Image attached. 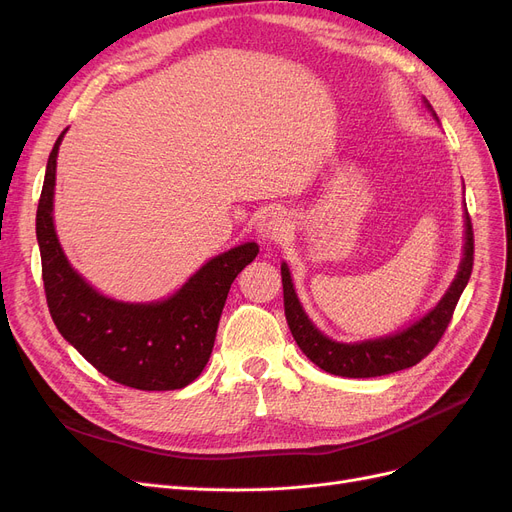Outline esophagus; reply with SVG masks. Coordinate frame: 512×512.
<instances>
[{
	"mask_svg": "<svg viewBox=\"0 0 512 512\" xmlns=\"http://www.w3.org/2000/svg\"><path fill=\"white\" fill-rule=\"evenodd\" d=\"M257 230H259V236H261L263 240H280V238L288 236L290 224H288L286 213L280 211V209L265 211V213L261 215L259 224H257Z\"/></svg>",
	"mask_w": 512,
	"mask_h": 512,
	"instance_id": "34e87169",
	"label": "esophagus"
}]
</instances>
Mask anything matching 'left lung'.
<instances>
[{"mask_svg":"<svg viewBox=\"0 0 512 512\" xmlns=\"http://www.w3.org/2000/svg\"><path fill=\"white\" fill-rule=\"evenodd\" d=\"M427 103V101H425ZM429 107V103H427ZM432 110V107H429ZM436 116V114H434ZM465 253L456 274L454 282L450 284L448 292L442 301L429 311L425 317L407 330L398 334L378 338V340H365L355 344L334 342L328 336L321 334L303 311L297 292L292 288L288 265L282 263V286H284V313L288 328L301 346V351L324 371L342 375V378H378V375H388L400 369H407L417 365L434 351L440 338L444 336L452 313L459 303L461 294L471 278L473 272V224L469 218V211L465 213Z\"/></svg>","mask_w":512,"mask_h":512,"instance_id":"1","label":"left lung"}]
</instances>
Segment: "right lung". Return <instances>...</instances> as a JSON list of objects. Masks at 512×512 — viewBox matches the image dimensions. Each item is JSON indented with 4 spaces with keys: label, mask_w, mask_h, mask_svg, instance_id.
<instances>
[{
    "label": "right lung",
    "mask_w": 512,
    "mask_h": 512,
    "mask_svg": "<svg viewBox=\"0 0 512 512\" xmlns=\"http://www.w3.org/2000/svg\"><path fill=\"white\" fill-rule=\"evenodd\" d=\"M64 134L49 153L37 207L41 272L53 324L105 378L147 392L184 388L205 369L228 290L257 257L259 245L245 242L213 257L161 303L134 305L103 297L72 270L53 228L56 159Z\"/></svg>",
    "instance_id": "obj_1"
}]
</instances>
